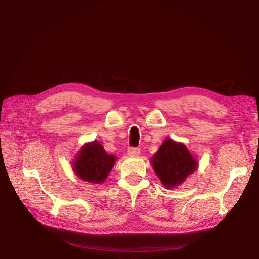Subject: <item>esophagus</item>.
I'll return each mask as SVG.
<instances>
[{
    "label": "esophagus",
    "mask_w": 259,
    "mask_h": 259,
    "mask_svg": "<svg viewBox=\"0 0 259 259\" xmlns=\"http://www.w3.org/2000/svg\"><path fill=\"white\" fill-rule=\"evenodd\" d=\"M140 153V149L139 148H136V147H130L128 149V155L129 156H138Z\"/></svg>",
    "instance_id": "1"
}]
</instances>
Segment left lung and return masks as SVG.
<instances>
[{"label": "left lung", "mask_w": 259, "mask_h": 259, "mask_svg": "<svg viewBox=\"0 0 259 259\" xmlns=\"http://www.w3.org/2000/svg\"><path fill=\"white\" fill-rule=\"evenodd\" d=\"M153 169L162 184L170 188L180 185L197 169V162L183 144L164 140L152 159Z\"/></svg>", "instance_id": "left-lung-1"}]
</instances>
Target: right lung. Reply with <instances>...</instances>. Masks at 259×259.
I'll return each instance as SVG.
<instances>
[{"mask_svg":"<svg viewBox=\"0 0 259 259\" xmlns=\"http://www.w3.org/2000/svg\"><path fill=\"white\" fill-rule=\"evenodd\" d=\"M113 155H108L97 141L87 144L74 162V171L85 181L100 184L108 177L114 164Z\"/></svg>","mask_w":259,"mask_h":259,"instance_id":"obj_1","label":"right lung"}]
</instances>
